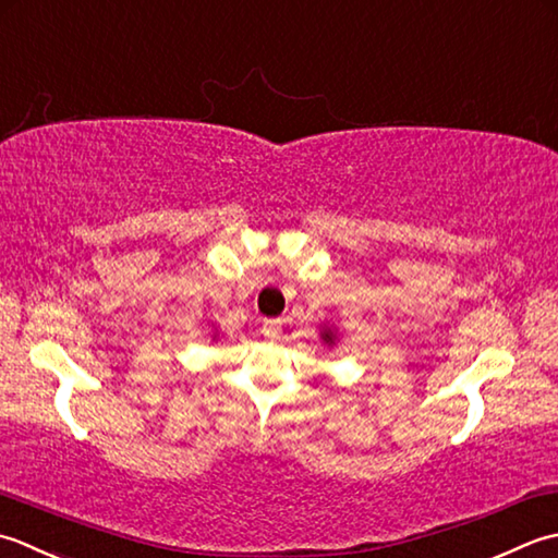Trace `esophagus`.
Returning a JSON list of instances; mask_svg holds the SVG:
<instances>
[{"instance_id": "esophagus-1", "label": "esophagus", "mask_w": 558, "mask_h": 558, "mask_svg": "<svg viewBox=\"0 0 558 558\" xmlns=\"http://www.w3.org/2000/svg\"><path fill=\"white\" fill-rule=\"evenodd\" d=\"M281 332V323L279 320H265L263 325V335L265 337H279Z\"/></svg>"}]
</instances>
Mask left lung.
<instances>
[{"label":"left lung","mask_w":558,"mask_h":558,"mask_svg":"<svg viewBox=\"0 0 558 558\" xmlns=\"http://www.w3.org/2000/svg\"><path fill=\"white\" fill-rule=\"evenodd\" d=\"M323 342L325 344H335L337 342V335L332 332V329H323Z\"/></svg>","instance_id":"8db88e82"}]
</instances>
